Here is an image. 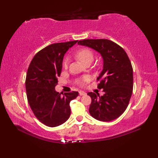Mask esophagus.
<instances>
[{"label":"esophagus","mask_w":158,"mask_h":158,"mask_svg":"<svg viewBox=\"0 0 158 158\" xmlns=\"http://www.w3.org/2000/svg\"><path fill=\"white\" fill-rule=\"evenodd\" d=\"M86 93L83 91H79V95L80 96H83V95H85Z\"/></svg>","instance_id":"obj_1"}]
</instances>
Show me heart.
I'll return each mask as SVG.
<instances>
[{
    "label": "heart",
    "instance_id": "b5f03b06",
    "mask_svg": "<svg viewBox=\"0 0 158 158\" xmlns=\"http://www.w3.org/2000/svg\"><path fill=\"white\" fill-rule=\"evenodd\" d=\"M76 57L79 60H80L82 63L85 64L88 61H92L94 59V54L91 50H89V49H80L79 51L77 53ZM69 58H66L64 61V66L66 68L68 66L69 64ZM88 77H84L82 80H81V84H85V83L86 81H88Z\"/></svg>",
    "mask_w": 158,
    "mask_h": 158
}]
</instances>
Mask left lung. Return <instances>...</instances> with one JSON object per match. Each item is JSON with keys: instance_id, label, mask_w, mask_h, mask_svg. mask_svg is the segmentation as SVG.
<instances>
[{"instance_id": "left-lung-1", "label": "left lung", "mask_w": 158, "mask_h": 158, "mask_svg": "<svg viewBox=\"0 0 158 158\" xmlns=\"http://www.w3.org/2000/svg\"><path fill=\"white\" fill-rule=\"evenodd\" d=\"M78 45L88 47L102 56L103 66L97 79L103 96L89 92L92 98L89 112L101 122L113 121L122 115L128 105L133 89V69L124 49L108 39H85Z\"/></svg>"}]
</instances>
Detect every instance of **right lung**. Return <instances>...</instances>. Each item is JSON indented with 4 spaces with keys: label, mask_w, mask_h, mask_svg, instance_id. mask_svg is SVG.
I'll list each match as a JSON object with an SVG mask.
<instances>
[{
    "label": "right lung",
    "mask_w": 158,
    "mask_h": 158,
    "mask_svg": "<svg viewBox=\"0 0 158 158\" xmlns=\"http://www.w3.org/2000/svg\"><path fill=\"white\" fill-rule=\"evenodd\" d=\"M78 41L53 43L39 52L28 67L26 89L30 106L40 122L56 127L66 122L70 115V102L78 92L59 93L55 87L61 74L66 52Z\"/></svg>",
    "instance_id": "1"
}]
</instances>
